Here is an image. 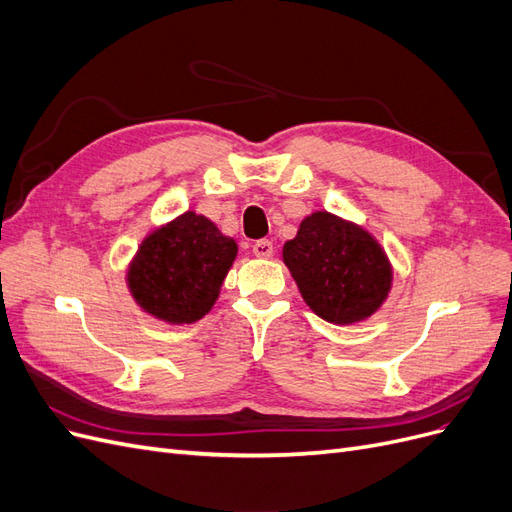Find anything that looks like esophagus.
Listing matches in <instances>:
<instances>
[{
  "label": "esophagus",
  "mask_w": 512,
  "mask_h": 512,
  "mask_svg": "<svg viewBox=\"0 0 512 512\" xmlns=\"http://www.w3.org/2000/svg\"><path fill=\"white\" fill-rule=\"evenodd\" d=\"M252 252L256 258H271L273 256V243L269 239H260L252 245Z\"/></svg>",
  "instance_id": "obj_1"
}]
</instances>
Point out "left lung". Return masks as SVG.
Returning a JSON list of instances; mask_svg holds the SVG:
<instances>
[{
    "label": "left lung",
    "mask_w": 512,
    "mask_h": 512,
    "mask_svg": "<svg viewBox=\"0 0 512 512\" xmlns=\"http://www.w3.org/2000/svg\"><path fill=\"white\" fill-rule=\"evenodd\" d=\"M282 256L303 301L327 322L367 320L389 297L393 269L380 243L329 211L307 215Z\"/></svg>",
    "instance_id": "1"
}]
</instances>
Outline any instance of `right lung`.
<instances>
[{"mask_svg": "<svg viewBox=\"0 0 512 512\" xmlns=\"http://www.w3.org/2000/svg\"><path fill=\"white\" fill-rule=\"evenodd\" d=\"M235 258V239L205 215L185 211L143 239L126 280L143 312L168 324H192L211 312Z\"/></svg>", "mask_w": 512, "mask_h": 512, "instance_id": "1", "label": "right lung"}]
</instances>
